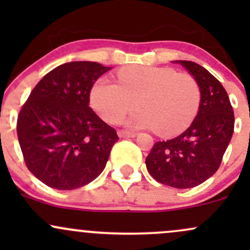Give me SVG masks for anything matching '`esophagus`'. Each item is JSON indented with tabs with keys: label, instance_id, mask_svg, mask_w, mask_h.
I'll return each instance as SVG.
<instances>
[{
	"label": "esophagus",
	"instance_id": "1",
	"mask_svg": "<svg viewBox=\"0 0 250 250\" xmlns=\"http://www.w3.org/2000/svg\"><path fill=\"white\" fill-rule=\"evenodd\" d=\"M117 135H119L120 137H123V139H128V137L136 136V133H133V131H128V130H119L117 131Z\"/></svg>",
	"mask_w": 250,
	"mask_h": 250
}]
</instances>
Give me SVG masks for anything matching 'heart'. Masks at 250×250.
I'll return each mask as SVG.
<instances>
[{
    "label": "heart",
    "instance_id": "b5f03b06",
    "mask_svg": "<svg viewBox=\"0 0 250 250\" xmlns=\"http://www.w3.org/2000/svg\"><path fill=\"white\" fill-rule=\"evenodd\" d=\"M119 83L101 77L90 91V102L104 121L116 123L136 107L129 120L136 128H155L171 136L193 122L201 102L196 79L171 68L131 65L117 73Z\"/></svg>",
    "mask_w": 250,
    "mask_h": 250
}]
</instances>
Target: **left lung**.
Wrapping results in <instances>:
<instances>
[{"instance_id":"8db88e82","label":"left lung","mask_w":250,"mask_h":250,"mask_svg":"<svg viewBox=\"0 0 250 250\" xmlns=\"http://www.w3.org/2000/svg\"><path fill=\"white\" fill-rule=\"evenodd\" d=\"M175 62L199 83V111L187 130L155 143L146 166L157 182L186 189L196 187L216 173L233 136L235 119L228 94L216 77L195 62Z\"/></svg>"}]
</instances>
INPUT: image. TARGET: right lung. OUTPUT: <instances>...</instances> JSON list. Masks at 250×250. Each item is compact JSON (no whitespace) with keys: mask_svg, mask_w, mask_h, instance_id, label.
I'll list each match as a JSON object with an SVG mask.
<instances>
[{"mask_svg":"<svg viewBox=\"0 0 250 250\" xmlns=\"http://www.w3.org/2000/svg\"><path fill=\"white\" fill-rule=\"evenodd\" d=\"M111 69L97 62H68L35 85L17 117L25 166L48 187L71 190L104 169L116 130L89 107L94 83Z\"/></svg>","mask_w":250,"mask_h":250,"instance_id":"1","label":"right lung"}]
</instances>
